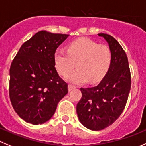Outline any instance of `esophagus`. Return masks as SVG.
I'll return each instance as SVG.
<instances>
[{
	"label": "esophagus",
	"instance_id": "1",
	"mask_svg": "<svg viewBox=\"0 0 146 146\" xmlns=\"http://www.w3.org/2000/svg\"><path fill=\"white\" fill-rule=\"evenodd\" d=\"M75 86L72 85V84H69V85H68V90H69V91H71V90H72L73 89L75 88Z\"/></svg>",
	"mask_w": 146,
	"mask_h": 146
}]
</instances>
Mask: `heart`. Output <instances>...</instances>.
Segmentation results:
<instances>
[{"label": "heart", "mask_w": 146, "mask_h": 146, "mask_svg": "<svg viewBox=\"0 0 146 146\" xmlns=\"http://www.w3.org/2000/svg\"><path fill=\"white\" fill-rule=\"evenodd\" d=\"M111 51L105 45L89 38H80L68 45L67 50L57 48L54 54L55 67L59 74L65 76L76 66L77 69L66 76L73 84L90 81L97 82L105 76L110 66Z\"/></svg>", "instance_id": "1"}]
</instances>
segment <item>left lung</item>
Returning <instances> with one entry per match:
<instances>
[{"label":"left lung","mask_w":146,"mask_h":146,"mask_svg":"<svg viewBox=\"0 0 146 146\" xmlns=\"http://www.w3.org/2000/svg\"><path fill=\"white\" fill-rule=\"evenodd\" d=\"M109 45L110 66L97 86L80 88L82 98L77 105L80 123L92 130L111 125L123 112L131 87V77L125 52L116 39L107 34H98Z\"/></svg>","instance_id":"obj_1"}]
</instances>
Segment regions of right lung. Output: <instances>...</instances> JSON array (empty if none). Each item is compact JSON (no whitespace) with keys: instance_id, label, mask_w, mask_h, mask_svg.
Masks as SVG:
<instances>
[{"instance_id":"add662e5","label":"right lung","mask_w":146,"mask_h":146,"mask_svg":"<svg viewBox=\"0 0 146 146\" xmlns=\"http://www.w3.org/2000/svg\"><path fill=\"white\" fill-rule=\"evenodd\" d=\"M69 36L41 31L24 43L10 68L9 96L19 117L33 125L52 117L68 84L54 62L56 48Z\"/></svg>"}]
</instances>
